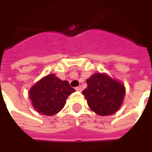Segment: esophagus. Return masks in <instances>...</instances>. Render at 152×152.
Returning a JSON list of instances; mask_svg holds the SVG:
<instances>
[{
    "label": "esophagus",
    "mask_w": 152,
    "mask_h": 152,
    "mask_svg": "<svg viewBox=\"0 0 152 152\" xmlns=\"http://www.w3.org/2000/svg\"><path fill=\"white\" fill-rule=\"evenodd\" d=\"M75 90H76L77 91H79V92H80V91H82V88H81V86H78V87H76V88H75Z\"/></svg>",
    "instance_id": "34e87169"
}]
</instances>
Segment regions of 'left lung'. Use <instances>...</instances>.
<instances>
[{
	"instance_id": "left-lung-1",
	"label": "left lung",
	"mask_w": 152,
	"mask_h": 152,
	"mask_svg": "<svg viewBox=\"0 0 152 152\" xmlns=\"http://www.w3.org/2000/svg\"><path fill=\"white\" fill-rule=\"evenodd\" d=\"M86 82L87 88L82 94L94 113L100 116H109L119 110L125 96L124 84L102 73L92 74Z\"/></svg>"
}]
</instances>
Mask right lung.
<instances>
[{
    "label": "right lung",
    "mask_w": 152,
    "mask_h": 152,
    "mask_svg": "<svg viewBox=\"0 0 152 152\" xmlns=\"http://www.w3.org/2000/svg\"><path fill=\"white\" fill-rule=\"evenodd\" d=\"M74 91L67 80H61L51 73L33 85L28 91V97L37 113L53 116L64 107L68 96Z\"/></svg>",
    "instance_id": "right-lung-1"
}]
</instances>
